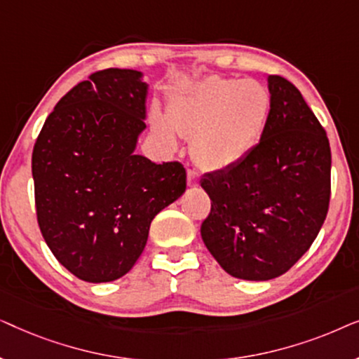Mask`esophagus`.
I'll use <instances>...</instances> for the list:
<instances>
[{
	"label": "esophagus",
	"instance_id": "obj_1",
	"mask_svg": "<svg viewBox=\"0 0 359 359\" xmlns=\"http://www.w3.org/2000/svg\"><path fill=\"white\" fill-rule=\"evenodd\" d=\"M199 183V175L193 170H188V186L189 188H194Z\"/></svg>",
	"mask_w": 359,
	"mask_h": 359
}]
</instances>
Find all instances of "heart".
Masks as SVG:
<instances>
[{"label": "heart", "instance_id": "b5f03b06", "mask_svg": "<svg viewBox=\"0 0 359 359\" xmlns=\"http://www.w3.org/2000/svg\"><path fill=\"white\" fill-rule=\"evenodd\" d=\"M271 96L257 80L209 76L176 91L166 117L151 112L156 139L168 149L176 133L191 139V154L210 171L229 170L255 150L266 127Z\"/></svg>", "mask_w": 359, "mask_h": 359}]
</instances>
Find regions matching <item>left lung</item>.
<instances>
[{
  "label": "left lung",
  "instance_id": "1",
  "mask_svg": "<svg viewBox=\"0 0 359 359\" xmlns=\"http://www.w3.org/2000/svg\"><path fill=\"white\" fill-rule=\"evenodd\" d=\"M271 109L263 137L243 161L201 180L210 214L201 237L230 276L268 281L311 248L327 217L332 154L301 91L268 76Z\"/></svg>",
  "mask_w": 359,
  "mask_h": 359
}]
</instances>
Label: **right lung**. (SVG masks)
<instances>
[{
	"instance_id": "right-lung-1",
	"label": "right lung",
	"mask_w": 359,
	"mask_h": 359,
	"mask_svg": "<svg viewBox=\"0 0 359 359\" xmlns=\"http://www.w3.org/2000/svg\"><path fill=\"white\" fill-rule=\"evenodd\" d=\"M147 93L142 72L93 73L57 102L34 145L39 227L58 263L83 281L129 273L151 220L186 191L180 163L135 154Z\"/></svg>"
}]
</instances>
